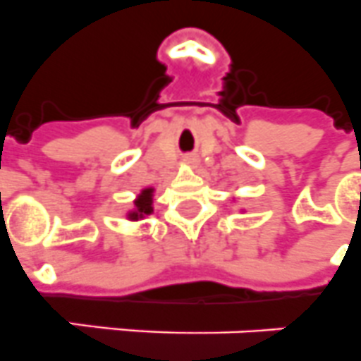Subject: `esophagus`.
<instances>
[{
    "mask_svg": "<svg viewBox=\"0 0 361 361\" xmlns=\"http://www.w3.org/2000/svg\"><path fill=\"white\" fill-rule=\"evenodd\" d=\"M183 161L187 163V165H196V157L195 156H185V159Z\"/></svg>",
    "mask_w": 361,
    "mask_h": 361,
    "instance_id": "obj_1",
    "label": "esophagus"
}]
</instances>
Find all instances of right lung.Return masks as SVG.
Masks as SVG:
<instances>
[{
  "instance_id": "obj_1",
  "label": "right lung",
  "mask_w": 361,
  "mask_h": 361,
  "mask_svg": "<svg viewBox=\"0 0 361 361\" xmlns=\"http://www.w3.org/2000/svg\"><path fill=\"white\" fill-rule=\"evenodd\" d=\"M154 189L152 187H148V189H143L141 192L137 195V198H135L134 202V209L132 211H128V220H141V218L148 216V214L154 213Z\"/></svg>"
}]
</instances>
